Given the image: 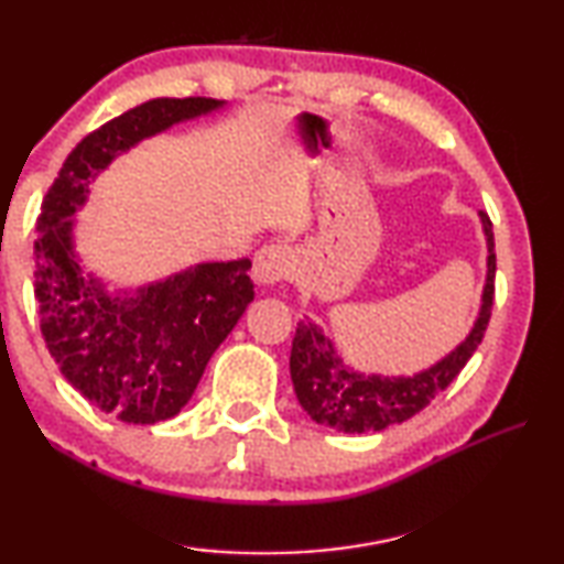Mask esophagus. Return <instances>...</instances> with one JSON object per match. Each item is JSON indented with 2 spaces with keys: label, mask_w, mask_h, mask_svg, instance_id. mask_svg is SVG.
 <instances>
[{
  "label": "esophagus",
  "mask_w": 564,
  "mask_h": 564,
  "mask_svg": "<svg viewBox=\"0 0 564 564\" xmlns=\"http://www.w3.org/2000/svg\"><path fill=\"white\" fill-rule=\"evenodd\" d=\"M289 248L283 243H265L253 259V279L263 285H273L289 273Z\"/></svg>",
  "instance_id": "obj_1"
}]
</instances>
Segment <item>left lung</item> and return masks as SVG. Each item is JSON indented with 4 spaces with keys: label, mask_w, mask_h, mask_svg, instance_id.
Returning a JSON list of instances; mask_svg holds the SVG:
<instances>
[{
    "label": "left lung",
    "mask_w": 564,
    "mask_h": 564,
    "mask_svg": "<svg viewBox=\"0 0 564 564\" xmlns=\"http://www.w3.org/2000/svg\"><path fill=\"white\" fill-rule=\"evenodd\" d=\"M485 236H488V281H485L480 316L475 321L460 346L443 358L431 370H423L413 378H380L352 373L336 356L330 340H326L316 323H299L291 348V380L303 405L318 425L333 427L340 433H370L386 431L388 425L405 423L420 410L431 405L435 395L460 376L465 362L482 343L488 330L492 299H495V241L492 221L480 212Z\"/></svg>",
    "instance_id": "obj_1"
}]
</instances>
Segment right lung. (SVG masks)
<instances>
[{
  "label": "right lung",
  "mask_w": 564,
  "mask_h": 564,
  "mask_svg": "<svg viewBox=\"0 0 564 564\" xmlns=\"http://www.w3.org/2000/svg\"><path fill=\"white\" fill-rule=\"evenodd\" d=\"M216 107L221 101L206 97L151 99L107 121L72 149L36 218L34 295L46 348L91 405L123 423L154 425L188 403L208 358L253 301L251 261L202 263L133 295H109L82 275L69 216L113 156Z\"/></svg>",
  "instance_id": "obj_1"
}]
</instances>
